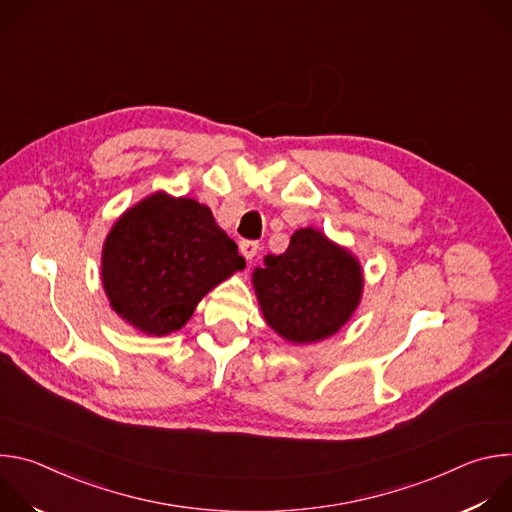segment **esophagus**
I'll return each instance as SVG.
<instances>
[{"label":"esophagus","instance_id":"34e87169","mask_svg":"<svg viewBox=\"0 0 512 512\" xmlns=\"http://www.w3.org/2000/svg\"><path fill=\"white\" fill-rule=\"evenodd\" d=\"M239 249H241L243 257L251 261V259L257 255V251H259V243H257V241H249V239H245V241H241V243H239Z\"/></svg>","mask_w":512,"mask_h":512}]
</instances>
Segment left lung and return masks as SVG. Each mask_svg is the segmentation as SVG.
I'll return each mask as SVG.
<instances>
[{
  "label": "left lung",
  "mask_w": 512,
  "mask_h": 512,
  "mask_svg": "<svg viewBox=\"0 0 512 512\" xmlns=\"http://www.w3.org/2000/svg\"><path fill=\"white\" fill-rule=\"evenodd\" d=\"M267 324L291 342L338 332L360 302L358 261L314 229H300L281 255H265L253 273Z\"/></svg>",
  "instance_id": "1"
}]
</instances>
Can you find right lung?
Instances as JSON below:
<instances>
[{
	"mask_svg": "<svg viewBox=\"0 0 512 512\" xmlns=\"http://www.w3.org/2000/svg\"><path fill=\"white\" fill-rule=\"evenodd\" d=\"M243 267L235 241L204 204L162 192L127 210L103 249L113 310L156 336L180 330L208 291Z\"/></svg>",
	"mask_w": 512,
	"mask_h": 512,
	"instance_id": "obj_1",
	"label": "right lung"
}]
</instances>
